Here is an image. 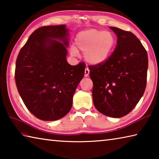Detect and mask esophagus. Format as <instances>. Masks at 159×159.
<instances>
[{
	"label": "esophagus",
	"instance_id": "1",
	"mask_svg": "<svg viewBox=\"0 0 159 159\" xmlns=\"http://www.w3.org/2000/svg\"><path fill=\"white\" fill-rule=\"evenodd\" d=\"M89 73H90L89 69H88V67H86L85 69V77L88 76V75H89Z\"/></svg>",
	"mask_w": 159,
	"mask_h": 159
}]
</instances>
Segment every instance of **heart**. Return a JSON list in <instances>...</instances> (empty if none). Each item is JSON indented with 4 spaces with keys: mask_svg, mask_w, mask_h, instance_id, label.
I'll list each match as a JSON object with an SVG mask.
<instances>
[{
    "mask_svg": "<svg viewBox=\"0 0 159 159\" xmlns=\"http://www.w3.org/2000/svg\"><path fill=\"white\" fill-rule=\"evenodd\" d=\"M75 44L77 48L85 52L84 57L88 63L99 64L109 58L114 48L116 39L109 31L90 29L78 34ZM71 52L76 55L77 51L73 48Z\"/></svg>",
    "mask_w": 159,
    "mask_h": 159,
    "instance_id": "heart-1",
    "label": "heart"
}]
</instances>
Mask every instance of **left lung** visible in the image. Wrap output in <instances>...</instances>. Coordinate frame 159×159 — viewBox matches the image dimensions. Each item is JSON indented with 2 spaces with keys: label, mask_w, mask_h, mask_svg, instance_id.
Masks as SVG:
<instances>
[{
  "label": "left lung",
  "mask_w": 159,
  "mask_h": 159,
  "mask_svg": "<svg viewBox=\"0 0 159 159\" xmlns=\"http://www.w3.org/2000/svg\"><path fill=\"white\" fill-rule=\"evenodd\" d=\"M109 28L117 36L116 47L105 61L88 68L95 108L107 116L120 118L134 108L144 93L148 55L132 32Z\"/></svg>",
  "instance_id": "8db88e82"
}]
</instances>
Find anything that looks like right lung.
<instances>
[{
	"mask_svg": "<svg viewBox=\"0 0 159 159\" xmlns=\"http://www.w3.org/2000/svg\"><path fill=\"white\" fill-rule=\"evenodd\" d=\"M68 34L65 25L41 26L31 34L16 60L18 92L29 111L43 120L68 114L84 76V62L71 66L66 60Z\"/></svg>",
	"mask_w": 159,
	"mask_h": 159,
	"instance_id": "obj_1",
	"label": "right lung"
}]
</instances>
